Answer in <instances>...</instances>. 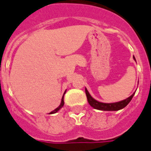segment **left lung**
<instances>
[{
    "instance_id": "1",
    "label": "left lung",
    "mask_w": 151,
    "mask_h": 151,
    "mask_svg": "<svg viewBox=\"0 0 151 151\" xmlns=\"http://www.w3.org/2000/svg\"><path fill=\"white\" fill-rule=\"evenodd\" d=\"M134 59L135 58L134 57ZM85 92H86V98H87V101H88L89 104L92 106L93 108L96 109H99V110L103 111H117L120 110L121 109L124 108L131 101V100L132 99L134 94H132L129 98L124 99L123 101H118V102H114V103H102L100 101H96L95 99H94L91 96V94H89V92L87 91V90L85 89Z\"/></svg>"
}]
</instances>
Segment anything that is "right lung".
I'll return each mask as SVG.
<instances>
[{"label":"right lung","instance_id":"add662e5","mask_svg":"<svg viewBox=\"0 0 151 151\" xmlns=\"http://www.w3.org/2000/svg\"><path fill=\"white\" fill-rule=\"evenodd\" d=\"M65 92H66V91H65ZM64 104H65V101H64V95H63L62 99H61V103H60V106H58V107H57V108L56 109H54V110H53V111H52V112H51V113H50V114H52V113H57V111L59 110L60 109V108H62L63 106H64Z\"/></svg>","mask_w":151,"mask_h":151}]
</instances>
